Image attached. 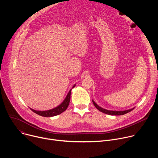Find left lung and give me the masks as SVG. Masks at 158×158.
I'll return each mask as SVG.
<instances>
[{
    "label": "left lung",
    "instance_id": "obj_1",
    "mask_svg": "<svg viewBox=\"0 0 158 158\" xmlns=\"http://www.w3.org/2000/svg\"><path fill=\"white\" fill-rule=\"evenodd\" d=\"M93 102L94 105V106L101 112H103V113H105L106 114H109V115H113V116H119V115H124L127 112L132 110L134 109V108L129 109V110H122V111H116V110H107L105 109H103L102 107H101L100 106H99L94 101H93Z\"/></svg>",
    "mask_w": 158,
    "mask_h": 158
}]
</instances>
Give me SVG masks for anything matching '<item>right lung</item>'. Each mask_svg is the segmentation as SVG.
Masks as SVG:
<instances>
[{
	"label": "right lung",
	"instance_id": "add662e5",
	"mask_svg": "<svg viewBox=\"0 0 158 158\" xmlns=\"http://www.w3.org/2000/svg\"><path fill=\"white\" fill-rule=\"evenodd\" d=\"M75 85H74L73 87H74ZM71 89L70 90V91L68 93V94H67L63 102L56 108H54L52 109L48 110H45V111H39V110H34L32 109H31L34 112H35V114L44 117H52V116L59 115L61 114L62 112L65 111L67 109V107H68L70 102V99H71Z\"/></svg>",
	"mask_w": 158,
	"mask_h": 158
}]
</instances>
